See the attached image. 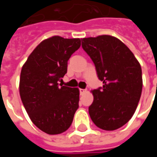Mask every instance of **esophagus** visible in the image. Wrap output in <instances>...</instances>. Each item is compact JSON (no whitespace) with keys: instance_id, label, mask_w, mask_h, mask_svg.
<instances>
[{"instance_id":"1","label":"esophagus","mask_w":157,"mask_h":157,"mask_svg":"<svg viewBox=\"0 0 157 157\" xmlns=\"http://www.w3.org/2000/svg\"><path fill=\"white\" fill-rule=\"evenodd\" d=\"M86 92V89H80V94H81V95L84 94Z\"/></svg>"}]
</instances>
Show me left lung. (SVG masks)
I'll list each match as a JSON object with an SVG mask.
<instances>
[{"instance_id":"left-lung-1","label":"left lung","mask_w":157,"mask_h":157,"mask_svg":"<svg viewBox=\"0 0 157 157\" xmlns=\"http://www.w3.org/2000/svg\"><path fill=\"white\" fill-rule=\"evenodd\" d=\"M82 46L103 83L92 91L90 117L98 128L115 130L128 122L138 106L143 85L140 65L130 49L113 36L84 38Z\"/></svg>"}]
</instances>
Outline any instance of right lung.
Listing matches in <instances>:
<instances>
[{
    "label": "right lung",
    "instance_id": "right-lung-1",
    "mask_svg": "<svg viewBox=\"0 0 157 157\" xmlns=\"http://www.w3.org/2000/svg\"><path fill=\"white\" fill-rule=\"evenodd\" d=\"M80 46V39L54 36L42 41L22 66L19 83L22 102L33 123L48 135L67 130L79 108V89L58 82Z\"/></svg>",
    "mask_w": 157,
    "mask_h": 157
}]
</instances>
